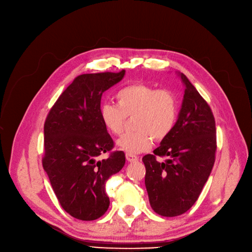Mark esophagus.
<instances>
[{
    "instance_id": "1",
    "label": "esophagus",
    "mask_w": 252,
    "mask_h": 252,
    "mask_svg": "<svg viewBox=\"0 0 252 252\" xmlns=\"http://www.w3.org/2000/svg\"><path fill=\"white\" fill-rule=\"evenodd\" d=\"M126 160L127 161H129V162H136V161H138V156H136V155H133V154H129V153H126Z\"/></svg>"
}]
</instances>
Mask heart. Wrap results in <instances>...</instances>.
Listing matches in <instances>:
<instances>
[{"instance_id": "b5f03b06", "label": "heart", "mask_w": 252, "mask_h": 252, "mask_svg": "<svg viewBox=\"0 0 252 252\" xmlns=\"http://www.w3.org/2000/svg\"><path fill=\"white\" fill-rule=\"evenodd\" d=\"M116 105L103 104L100 108L102 124L113 135H119L131 117L136 128L124 134L116 142L122 150L137 154L148 150L152 140L162 141L173 130L178 116V102L169 90L136 83L119 90Z\"/></svg>"}]
</instances>
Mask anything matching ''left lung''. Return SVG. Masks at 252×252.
Wrapping results in <instances>:
<instances>
[{"label": "left lung", "mask_w": 252, "mask_h": 252, "mask_svg": "<svg viewBox=\"0 0 252 252\" xmlns=\"http://www.w3.org/2000/svg\"><path fill=\"white\" fill-rule=\"evenodd\" d=\"M185 94L171 133L153 154L143 157L145 186L156 214L177 217L197 201L216 160V121L207 102L187 76L179 72ZM157 156L166 157L159 162Z\"/></svg>", "instance_id": "8db88e82"}]
</instances>
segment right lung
Segmentation results:
<instances>
[{
	"mask_svg": "<svg viewBox=\"0 0 252 252\" xmlns=\"http://www.w3.org/2000/svg\"><path fill=\"white\" fill-rule=\"evenodd\" d=\"M119 72L76 76L49 111L44 126L43 167L62 208L94 220L109 207L105 184L126 163L100 118L102 94L124 78ZM110 152L105 160L98 157Z\"/></svg>",
	"mask_w": 252,
	"mask_h": 252,
	"instance_id": "obj_1",
	"label": "right lung"
}]
</instances>
